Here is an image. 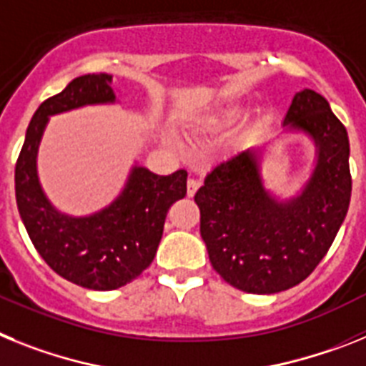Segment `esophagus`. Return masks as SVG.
Segmentation results:
<instances>
[{"label": "esophagus", "mask_w": 366, "mask_h": 366, "mask_svg": "<svg viewBox=\"0 0 366 366\" xmlns=\"http://www.w3.org/2000/svg\"><path fill=\"white\" fill-rule=\"evenodd\" d=\"M199 186H201V182L195 179H189L187 180V195L193 197L197 193V189H199Z\"/></svg>", "instance_id": "obj_1"}]
</instances>
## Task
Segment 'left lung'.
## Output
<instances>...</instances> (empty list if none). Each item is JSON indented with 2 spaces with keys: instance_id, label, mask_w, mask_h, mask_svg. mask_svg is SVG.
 Masks as SVG:
<instances>
[{
  "instance_id": "8db88e82",
  "label": "left lung",
  "mask_w": 366,
  "mask_h": 366,
  "mask_svg": "<svg viewBox=\"0 0 366 366\" xmlns=\"http://www.w3.org/2000/svg\"><path fill=\"white\" fill-rule=\"evenodd\" d=\"M284 127L315 144V167L298 195L280 201L267 189L258 149L219 162L195 193L212 267L244 293H280L306 280L350 206L348 132L328 101L304 88L293 97Z\"/></svg>"
}]
</instances>
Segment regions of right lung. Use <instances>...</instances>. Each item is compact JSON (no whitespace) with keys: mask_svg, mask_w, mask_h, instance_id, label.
Segmentation results:
<instances>
[{"mask_svg":"<svg viewBox=\"0 0 366 366\" xmlns=\"http://www.w3.org/2000/svg\"><path fill=\"white\" fill-rule=\"evenodd\" d=\"M107 103H116L112 75L90 73L73 79L38 107L14 171L16 204L34 249L56 274L95 291L123 287L151 265L165 215L187 189L184 169L160 177L134 165L123 192L95 214L71 217L51 204L36 171L38 147L49 116Z\"/></svg>","mask_w":366,"mask_h":366,"instance_id":"obj_1","label":"right lung"}]
</instances>
